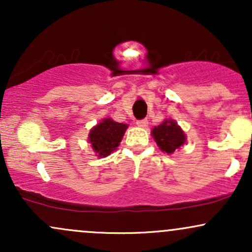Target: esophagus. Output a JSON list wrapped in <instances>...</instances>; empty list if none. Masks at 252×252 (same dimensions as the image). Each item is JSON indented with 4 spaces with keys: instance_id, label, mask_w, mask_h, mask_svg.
Segmentation results:
<instances>
[{
    "instance_id": "1",
    "label": "esophagus",
    "mask_w": 252,
    "mask_h": 252,
    "mask_svg": "<svg viewBox=\"0 0 252 252\" xmlns=\"http://www.w3.org/2000/svg\"><path fill=\"white\" fill-rule=\"evenodd\" d=\"M136 124H137V126H141V128H146V126H148V121H147V120H138L137 122H136Z\"/></svg>"
}]
</instances>
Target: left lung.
<instances>
[{
    "instance_id": "1",
    "label": "left lung",
    "mask_w": 252,
    "mask_h": 252,
    "mask_svg": "<svg viewBox=\"0 0 252 252\" xmlns=\"http://www.w3.org/2000/svg\"><path fill=\"white\" fill-rule=\"evenodd\" d=\"M156 144L162 152L172 154L186 141V136L180 126L173 120H166L152 131Z\"/></svg>"
}]
</instances>
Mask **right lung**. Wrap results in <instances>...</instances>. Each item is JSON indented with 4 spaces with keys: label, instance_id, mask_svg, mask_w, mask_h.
Instances as JSON below:
<instances>
[{
    "label": "right lung",
    "instance_id": "add662e5",
    "mask_svg": "<svg viewBox=\"0 0 252 252\" xmlns=\"http://www.w3.org/2000/svg\"><path fill=\"white\" fill-rule=\"evenodd\" d=\"M128 126L105 118L103 122L92 128L89 135V141L92 144L96 154L100 158L108 156L120 146Z\"/></svg>",
    "mask_w": 252,
    "mask_h": 252
}]
</instances>
